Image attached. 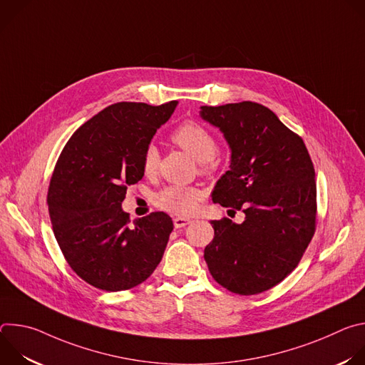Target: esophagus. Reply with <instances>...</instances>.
<instances>
[{"mask_svg":"<svg viewBox=\"0 0 365 365\" xmlns=\"http://www.w3.org/2000/svg\"><path fill=\"white\" fill-rule=\"evenodd\" d=\"M173 224H175V228H183L186 225L190 224V220H186V218H175L173 220Z\"/></svg>","mask_w":365,"mask_h":365,"instance_id":"34e87169","label":"esophagus"}]
</instances>
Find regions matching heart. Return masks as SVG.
I'll return each mask as SVG.
<instances>
[{
  "label": "heart",
  "mask_w": 365,
  "mask_h": 365,
  "mask_svg": "<svg viewBox=\"0 0 365 365\" xmlns=\"http://www.w3.org/2000/svg\"><path fill=\"white\" fill-rule=\"evenodd\" d=\"M172 141L189 153L192 158L202 163L203 169L214 165L218 144L214 134L196 121H186L180 124L170 135ZM160 155L155 145L148 144L144 148L141 168L144 175L154 176L159 172ZM203 193L190 186H166L154 196L155 206L178 217H190L197 210V205L202 200Z\"/></svg>",
  "instance_id": "b5f03b06"
}]
</instances>
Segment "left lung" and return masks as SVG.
Segmentation results:
<instances>
[{"label":"left lung","instance_id":"left-lung-1","mask_svg":"<svg viewBox=\"0 0 365 365\" xmlns=\"http://www.w3.org/2000/svg\"><path fill=\"white\" fill-rule=\"evenodd\" d=\"M231 147V170L217 183L214 203L245 214L242 224L212 221L205 247L210 273L227 290L257 294L284 280L317 230L315 169L300 135L262 103L202 107Z\"/></svg>","mask_w":365,"mask_h":365}]
</instances>
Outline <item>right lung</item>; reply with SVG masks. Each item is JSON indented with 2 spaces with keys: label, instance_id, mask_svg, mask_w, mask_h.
Returning a JSON list of instances; mask_svg holds the SVG:
<instances>
[{
  "label": "right lung",
  "instance_id": "right-lung-1",
  "mask_svg": "<svg viewBox=\"0 0 365 365\" xmlns=\"http://www.w3.org/2000/svg\"><path fill=\"white\" fill-rule=\"evenodd\" d=\"M176 106L113 103L72 134L56 162L47 190L51 227L71 269L96 289H133L162 262L172 218L151 212L131 224L121 203L144 176V148Z\"/></svg>",
  "mask_w": 365,
  "mask_h": 365
}]
</instances>
